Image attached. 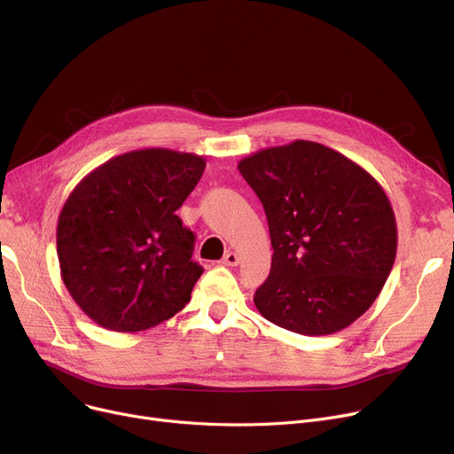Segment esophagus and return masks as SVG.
Listing matches in <instances>:
<instances>
[{"mask_svg": "<svg viewBox=\"0 0 454 454\" xmlns=\"http://www.w3.org/2000/svg\"><path fill=\"white\" fill-rule=\"evenodd\" d=\"M238 263H239V258H238V254H234V253L225 254V258L222 260V265H225V267H236Z\"/></svg>", "mask_w": 454, "mask_h": 454, "instance_id": "1", "label": "esophagus"}]
</instances>
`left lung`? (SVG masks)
I'll return each mask as SVG.
<instances>
[{
  "mask_svg": "<svg viewBox=\"0 0 454 454\" xmlns=\"http://www.w3.org/2000/svg\"><path fill=\"white\" fill-rule=\"evenodd\" d=\"M262 200L272 265L260 314L301 335H330L380 294L396 254V222L380 184L323 144L294 140L239 160Z\"/></svg>",
  "mask_w": 454,
  "mask_h": 454,
  "instance_id": "1",
  "label": "left lung"
}]
</instances>
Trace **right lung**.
<instances>
[{"label":"right lung","mask_w":454,"mask_h":454,"mask_svg":"<svg viewBox=\"0 0 454 454\" xmlns=\"http://www.w3.org/2000/svg\"><path fill=\"white\" fill-rule=\"evenodd\" d=\"M206 160L147 147L110 159L70 192L58 222L61 278L79 309L114 332H142L180 312L204 272L176 209Z\"/></svg>","instance_id":"right-lung-1"}]
</instances>
